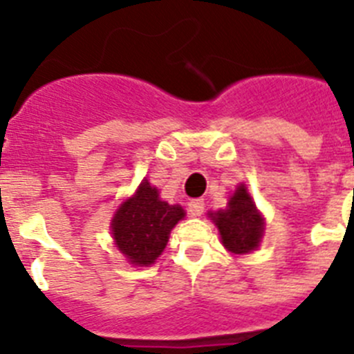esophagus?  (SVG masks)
Segmentation results:
<instances>
[{"mask_svg": "<svg viewBox=\"0 0 354 354\" xmlns=\"http://www.w3.org/2000/svg\"><path fill=\"white\" fill-rule=\"evenodd\" d=\"M204 207H205L204 198H195V200H192L189 204H187V209H189V214L192 216H202Z\"/></svg>", "mask_w": 354, "mask_h": 354, "instance_id": "esophagus-1", "label": "esophagus"}]
</instances>
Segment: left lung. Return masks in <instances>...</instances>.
I'll list each match as a JSON object with an SVG mask.
<instances>
[{"label": "left lung", "instance_id": "obj_1", "mask_svg": "<svg viewBox=\"0 0 354 354\" xmlns=\"http://www.w3.org/2000/svg\"><path fill=\"white\" fill-rule=\"evenodd\" d=\"M220 230L223 246L232 253H250L259 246L264 220L259 214L245 186H239L228 202L227 211L211 214Z\"/></svg>", "mask_w": 354, "mask_h": 354}]
</instances>
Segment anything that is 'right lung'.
<instances>
[{
  "label": "right lung",
  "instance_id": "add662e5",
  "mask_svg": "<svg viewBox=\"0 0 354 354\" xmlns=\"http://www.w3.org/2000/svg\"><path fill=\"white\" fill-rule=\"evenodd\" d=\"M183 218L180 205L159 200L158 189L143 180L136 195L126 200L113 216L115 245L131 264L149 266L161 255L170 230Z\"/></svg>",
  "mask_w": 354,
  "mask_h": 354
}]
</instances>
